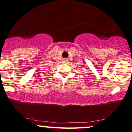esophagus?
<instances>
[{"instance_id": "esophagus-1", "label": "esophagus", "mask_w": 132, "mask_h": 132, "mask_svg": "<svg viewBox=\"0 0 132 132\" xmlns=\"http://www.w3.org/2000/svg\"><path fill=\"white\" fill-rule=\"evenodd\" d=\"M67 59H63V62H67Z\"/></svg>"}]
</instances>
